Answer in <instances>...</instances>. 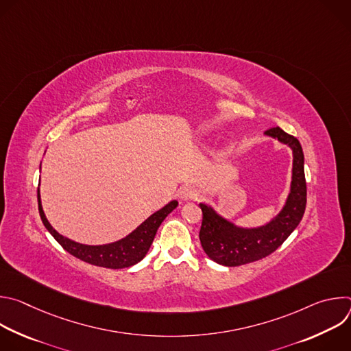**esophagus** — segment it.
Segmentation results:
<instances>
[{
    "instance_id": "1",
    "label": "esophagus",
    "mask_w": 351,
    "mask_h": 351,
    "mask_svg": "<svg viewBox=\"0 0 351 351\" xmlns=\"http://www.w3.org/2000/svg\"><path fill=\"white\" fill-rule=\"evenodd\" d=\"M197 190L195 187L190 186V184H186V186H182L179 189V197L180 199H183V202H190V199H194L197 198Z\"/></svg>"
}]
</instances>
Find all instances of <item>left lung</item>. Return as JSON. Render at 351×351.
<instances>
[{
  "label": "left lung",
  "instance_id": "obj_1",
  "mask_svg": "<svg viewBox=\"0 0 351 351\" xmlns=\"http://www.w3.org/2000/svg\"><path fill=\"white\" fill-rule=\"evenodd\" d=\"M267 136L278 138L293 149V176L290 193L283 210L269 223L244 229L218 215L211 207L199 204L203 211V223L199 229V241L206 254L225 267H239L258 261L271 253L290 236L302 221L307 204V184L304 175V154L300 141L283 132L271 128Z\"/></svg>",
  "mask_w": 351,
  "mask_h": 351
}]
</instances>
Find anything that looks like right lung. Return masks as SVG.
I'll return each instance as SVG.
<instances>
[{
    "mask_svg": "<svg viewBox=\"0 0 351 351\" xmlns=\"http://www.w3.org/2000/svg\"><path fill=\"white\" fill-rule=\"evenodd\" d=\"M37 199H38V213L40 218L47 228V230L54 236V239L66 250L69 254L73 257L91 264L97 267H103V268H110V269H121V268H128L138 261H141L147 252L153 244V240L156 237V233L162 223V221L171 214L176 207L178 202H171L167 204L164 208L160 211L154 213L152 217H148L138 228H136L130 234L126 237L111 243V244H104V245H87V244H80L76 243L68 237H64L60 234L49 222L47 221L41 202H40V191L37 190Z\"/></svg>",
    "mask_w": 351,
    "mask_h": 351,
    "instance_id": "right-lung-1",
    "label": "right lung"
}]
</instances>
